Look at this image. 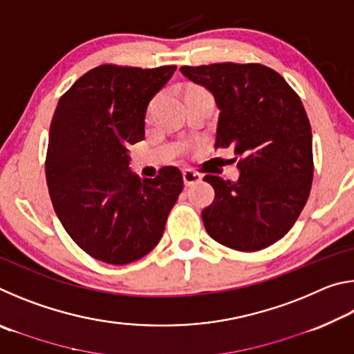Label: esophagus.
Wrapping results in <instances>:
<instances>
[{"label": "esophagus", "instance_id": "esophagus-1", "mask_svg": "<svg viewBox=\"0 0 354 354\" xmlns=\"http://www.w3.org/2000/svg\"><path fill=\"white\" fill-rule=\"evenodd\" d=\"M183 179H184V184L185 185H192V184H195V183H200L201 179H203V176L200 175L198 171H194V170H184L183 171Z\"/></svg>", "mask_w": 354, "mask_h": 354}]
</instances>
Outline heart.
Instances as JSON below:
<instances>
[{
    "instance_id": "b5f03b06",
    "label": "heart",
    "mask_w": 354,
    "mask_h": 354,
    "mask_svg": "<svg viewBox=\"0 0 354 354\" xmlns=\"http://www.w3.org/2000/svg\"><path fill=\"white\" fill-rule=\"evenodd\" d=\"M194 92H203V91H192V92H189V93H194ZM189 93H187V95H189ZM154 106H156V100L153 101L151 106H149V113H151V112L154 111Z\"/></svg>"
}]
</instances>
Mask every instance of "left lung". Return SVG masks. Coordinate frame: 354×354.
<instances>
[{"instance_id":"8db88e82","label":"left lung","mask_w":354,"mask_h":354,"mask_svg":"<svg viewBox=\"0 0 354 354\" xmlns=\"http://www.w3.org/2000/svg\"><path fill=\"white\" fill-rule=\"evenodd\" d=\"M179 71L214 95L220 109L215 148L231 147L239 158L236 183L205 176L215 190L201 212L207 234L247 253L270 247L295 225L313 185V133L301 100L261 64L184 65Z\"/></svg>"}]
</instances>
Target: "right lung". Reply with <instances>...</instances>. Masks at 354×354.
Segmentation results:
<instances>
[{"mask_svg": "<svg viewBox=\"0 0 354 354\" xmlns=\"http://www.w3.org/2000/svg\"><path fill=\"white\" fill-rule=\"evenodd\" d=\"M175 70L100 65L62 95L53 115L45 160L53 207L77 247L101 262L124 266L148 254L183 192L176 167L140 179L128 154L145 137L148 103Z\"/></svg>", "mask_w": 354, "mask_h": 354, "instance_id": "1", "label": "right lung"}]
</instances>
